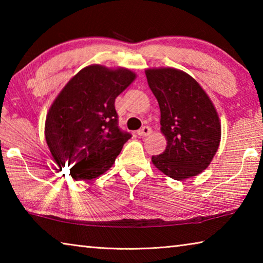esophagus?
<instances>
[{"label": "esophagus", "mask_w": 263, "mask_h": 263, "mask_svg": "<svg viewBox=\"0 0 263 263\" xmlns=\"http://www.w3.org/2000/svg\"><path fill=\"white\" fill-rule=\"evenodd\" d=\"M151 132H152L151 127L144 126V127H141L139 131H138V135H139V136H148V135H151Z\"/></svg>", "instance_id": "1"}]
</instances>
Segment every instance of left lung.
I'll return each instance as SVG.
<instances>
[{"label": "left lung", "mask_w": 263, "mask_h": 263, "mask_svg": "<svg viewBox=\"0 0 263 263\" xmlns=\"http://www.w3.org/2000/svg\"><path fill=\"white\" fill-rule=\"evenodd\" d=\"M151 90L158 100L164 152L153 155L160 172L182 181L206 169L220 144L221 125L215 105L189 74L171 67L145 70Z\"/></svg>", "instance_id": "8db88e82"}]
</instances>
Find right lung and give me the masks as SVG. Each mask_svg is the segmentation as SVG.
I'll return each mask as SVG.
<instances>
[{"instance_id": "right-lung-1", "label": "right lung", "mask_w": 263, "mask_h": 263, "mask_svg": "<svg viewBox=\"0 0 263 263\" xmlns=\"http://www.w3.org/2000/svg\"><path fill=\"white\" fill-rule=\"evenodd\" d=\"M127 68L90 65L69 80L45 122L48 148L74 179L90 181L112 166L131 135L118 127L115 100L135 81Z\"/></svg>"}]
</instances>
